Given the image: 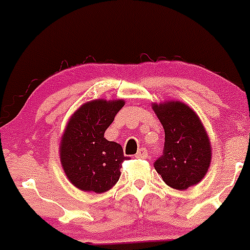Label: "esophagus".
Returning a JSON list of instances; mask_svg holds the SVG:
<instances>
[{
    "instance_id": "obj_1",
    "label": "esophagus",
    "mask_w": 250,
    "mask_h": 250,
    "mask_svg": "<svg viewBox=\"0 0 250 250\" xmlns=\"http://www.w3.org/2000/svg\"><path fill=\"white\" fill-rule=\"evenodd\" d=\"M135 157H137V158H141V160H144V158L147 157V150H146L145 147H141L140 150L137 152V155H135Z\"/></svg>"
}]
</instances>
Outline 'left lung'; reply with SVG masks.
Wrapping results in <instances>:
<instances>
[{
	"mask_svg": "<svg viewBox=\"0 0 250 250\" xmlns=\"http://www.w3.org/2000/svg\"><path fill=\"white\" fill-rule=\"evenodd\" d=\"M165 129L163 155L153 163L163 181L175 190L200 183L208 172L211 146L197 113L181 102L152 104Z\"/></svg>",
	"mask_w": 250,
	"mask_h": 250,
	"instance_id": "obj_1",
	"label": "left lung"
}]
</instances>
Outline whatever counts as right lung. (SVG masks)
Instances as JSON below:
<instances>
[{"instance_id":"add662e5","label":"right lung","mask_w":250,"mask_h":250,"mask_svg":"<svg viewBox=\"0 0 250 250\" xmlns=\"http://www.w3.org/2000/svg\"><path fill=\"white\" fill-rule=\"evenodd\" d=\"M125 100L98 99L83 104L71 116L60 141V162L72 185L82 191L103 193L118 181L123 161L120 144L104 133Z\"/></svg>"}]
</instances>
